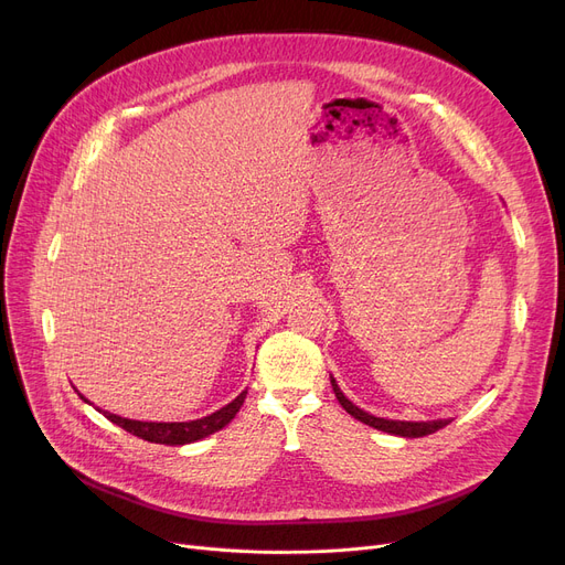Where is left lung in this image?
Instances as JSON below:
<instances>
[{
  "label": "left lung",
  "mask_w": 565,
  "mask_h": 565,
  "mask_svg": "<svg viewBox=\"0 0 565 565\" xmlns=\"http://www.w3.org/2000/svg\"><path fill=\"white\" fill-rule=\"evenodd\" d=\"M332 380V390L341 403V407L350 414V417H354L358 422L371 426V428H377L382 433H390V435H398V437H424V435H430L444 426H449L451 419H437V422H394V419H380V417H373V414L360 409L354 403H350L343 392L339 390V384L334 377Z\"/></svg>",
  "instance_id": "1"
}]
</instances>
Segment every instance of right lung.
<instances>
[{
	"label": "right lung",
	"instance_id": "right-lung-1",
	"mask_svg": "<svg viewBox=\"0 0 565 565\" xmlns=\"http://www.w3.org/2000/svg\"><path fill=\"white\" fill-rule=\"evenodd\" d=\"M84 398V396H82ZM247 398V392H243L235 401H231L228 405H224L222 409L207 414L203 419L196 422H173V424H158V422H135V419H124L116 417V414L103 412L105 417L121 426L124 430H128L130 435H137L146 441H156V444H169V447H175V444H190L196 439H203L207 435H213L217 430H222L226 424H231V419L237 414V409L243 407ZM86 401V398H84Z\"/></svg>",
	"mask_w": 565,
	"mask_h": 565
}]
</instances>
